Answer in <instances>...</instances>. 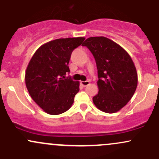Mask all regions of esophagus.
<instances>
[{
	"instance_id": "1",
	"label": "esophagus",
	"mask_w": 159,
	"mask_h": 159,
	"mask_svg": "<svg viewBox=\"0 0 159 159\" xmlns=\"http://www.w3.org/2000/svg\"><path fill=\"white\" fill-rule=\"evenodd\" d=\"M81 84H82L84 87H85V86H88L90 84V81H81Z\"/></svg>"
}]
</instances>
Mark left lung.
Wrapping results in <instances>:
<instances>
[{"mask_svg": "<svg viewBox=\"0 0 159 159\" xmlns=\"http://www.w3.org/2000/svg\"><path fill=\"white\" fill-rule=\"evenodd\" d=\"M86 46L95 59L98 93L93 97L96 108L115 113L131 100L138 85V74L132 59L122 47L105 37H91Z\"/></svg>", "mask_w": 159, "mask_h": 159, "instance_id": "1", "label": "left lung"}]
</instances>
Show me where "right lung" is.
Here are the masks:
<instances>
[{"label":"right lung","mask_w":159,"mask_h":159,"mask_svg":"<svg viewBox=\"0 0 159 159\" xmlns=\"http://www.w3.org/2000/svg\"><path fill=\"white\" fill-rule=\"evenodd\" d=\"M83 37L59 38L42 44L28 63L25 84L34 102L49 115L64 113L71 107L79 91V81L65 78L74 49Z\"/></svg>","instance_id":"add662e5"}]
</instances>
